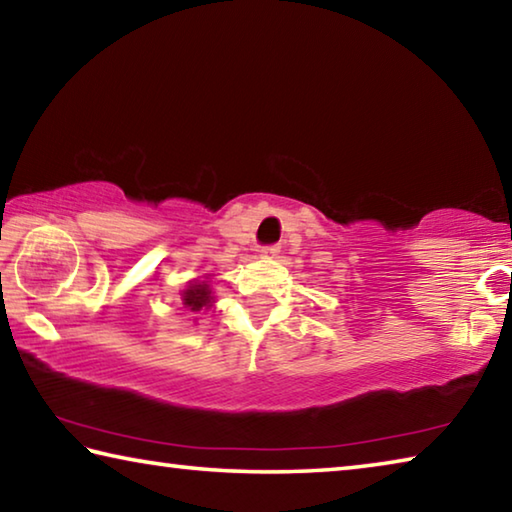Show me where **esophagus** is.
<instances>
[{
	"instance_id": "obj_1",
	"label": "esophagus",
	"mask_w": 512,
	"mask_h": 512,
	"mask_svg": "<svg viewBox=\"0 0 512 512\" xmlns=\"http://www.w3.org/2000/svg\"><path fill=\"white\" fill-rule=\"evenodd\" d=\"M259 253H262L264 257H275L277 253H280V246H277V244H268V246L259 248Z\"/></svg>"
}]
</instances>
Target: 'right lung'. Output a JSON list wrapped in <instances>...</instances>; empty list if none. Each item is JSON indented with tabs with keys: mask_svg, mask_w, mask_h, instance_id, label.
I'll use <instances>...</instances> for the list:
<instances>
[{
	"mask_svg": "<svg viewBox=\"0 0 512 512\" xmlns=\"http://www.w3.org/2000/svg\"><path fill=\"white\" fill-rule=\"evenodd\" d=\"M183 302L192 311H201L203 307H210L212 291L207 287V282H192L183 291Z\"/></svg>",
	"mask_w": 512,
	"mask_h": 512,
	"instance_id": "obj_1",
	"label": "right lung"
}]
</instances>
